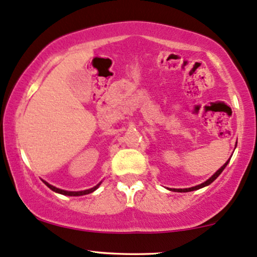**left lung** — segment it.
Here are the masks:
<instances>
[{"instance_id": "1", "label": "left lung", "mask_w": 257, "mask_h": 257, "mask_svg": "<svg viewBox=\"0 0 257 257\" xmlns=\"http://www.w3.org/2000/svg\"><path fill=\"white\" fill-rule=\"evenodd\" d=\"M237 144V143H236ZM230 162V158H229V160H227L226 161V162L225 163H224V166H221L220 168H219V169H218L217 170V172L216 173H214L213 174V175H212L211 177H210V179H208V180H206V181L205 182H202V183H200V185H198V186H194V187H191V188H180V189H176V188H173V189H170V191H174V192H180V193H186V192H192V191H196V189H200V188H202V187H206V186H208V185H211V183L212 182H213L214 181V180H216L217 179V177L218 176H219L220 175V174H221V172H223V170L224 169H225V167L227 166V163H229Z\"/></svg>"}]
</instances>
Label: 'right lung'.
<instances>
[{
    "mask_svg": "<svg viewBox=\"0 0 257 257\" xmlns=\"http://www.w3.org/2000/svg\"><path fill=\"white\" fill-rule=\"evenodd\" d=\"M43 182L45 183V185L49 187L50 189H52L53 192H56V193H59V194H63V195H69V196H81V195H85V194H90V193H93L94 191H96L97 188H99L100 187V185H101V182L100 183H97L96 186H94L93 188H89V189H85V191H78V192H71V191H64V189H61V188H57V187H55V186H52V185H50L49 182H46V181H44L43 180Z\"/></svg>",
    "mask_w": 257,
    "mask_h": 257,
    "instance_id": "obj_1",
    "label": "right lung"
}]
</instances>
